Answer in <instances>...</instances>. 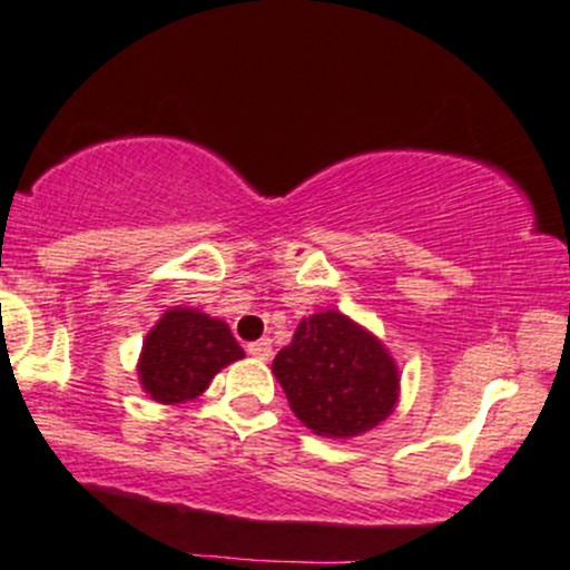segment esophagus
Wrapping results in <instances>:
<instances>
[{
  "mask_svg": "<svg viewBox=\"0 0 570 570\" xmlns=\"http://www.w3.org/2000/svg\"><path fill=\"white\" fill-rule=\"evenodd\" d=\"M247 354L256 360H269L272 357V341L269 338L250 341V344H247Z\"/></svg>",
  "mask_w": 570,
  "mask_h": 570,
  "instance_id": "34e87169",
  "label": "esophagus"
}]
</instances>
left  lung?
Listing matches in <instances>:
<instances>
[{"label":"left lung","mask_w":570,"mask_h":570,"mask_svg":"<svg viewBox=\"0 0 570 570\" xmlns=\"http://www.w3.org/2000/svg\"><path fill=\"white\" fill-rule=\"evenodd\" d=\"M272 371L291 411L320 438H357L390 416L400 397L386 346L336 309L301 320Z\"/></svg>","instance_id":"obj_1"}]
</instances>
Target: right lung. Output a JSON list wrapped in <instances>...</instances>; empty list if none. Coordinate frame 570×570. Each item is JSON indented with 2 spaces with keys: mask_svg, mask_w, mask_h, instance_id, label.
Masks as SVG:
<instances>
[{
  "mask_svg": "<svg viewBox=\"0 0 570 570\" xmlns=\"http://www.w3.org/2000/svg\"><path fill=\"white\" fill-rule=\"evenodd\" d=\"M243 357V346L224 320L173 306L144 341L138 379L151 400L176 405L199 397L220 367Z\"/></svg>",
  "mask_w": 570,
  "mask_h": 570,
  "instance_id": "add662e5",
  "label": "right lung"
}]
</instances>
